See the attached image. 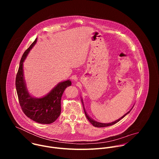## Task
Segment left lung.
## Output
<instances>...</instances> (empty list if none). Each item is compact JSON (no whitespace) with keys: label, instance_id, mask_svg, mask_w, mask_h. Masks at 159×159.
Returning <instances> with one entry per match:
<instances>
[{"label":"left lung","instance_id":"8db88e82","mask_svg":"<svg viewBox=\"0 0 159 159\" xmlns=\"http://www.w3.org/2000/svg\"><path fill=\"white\" fill-rule=\"evenodd\" d=\"M81 101H82V105H83V107H84V112H85V116H86V118H87V120H89V121L94 126H95V127H100V128H101V127H106V126H111V125H115V123H118L119 121H120L122 118H123L127 114H128V113L131 111V110L132 109V108L133 107V106H132V107L126 112V113H125V114L123 115V116H122L121 118H120L118 120H115V121H112V122H111V123H100V122H98V121H95L94 120H93L91 117H90L89 116V115L87 114V112H86V110L85 109V107H84V102H83V99H82V97H81Z\"/></svg>","mask_w":159,"mask_h":159}]
</instances>
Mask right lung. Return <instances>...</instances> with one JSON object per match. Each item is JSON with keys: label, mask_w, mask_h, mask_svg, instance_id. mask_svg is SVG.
I'll return each mask as SVG.
<instances>
[{"label": "right lung", "mask_w": 159, "mask_h": 159, "mask_svg": "<svg viewBox=\"0 0 159 159\" xmlns=\"http://www.w3.org/2000/svg\"><path fill=\"white\" fill-rule=\"evenodd\" d=\"M37 39L38 38L21 58L16 79V87L20 106L25 114L37 123L50 124L60 115L62 94L65 89L71 85L72 82L68 79L58 83L48 93L41 98H36L30 93L25 79L23 63L30 50L36 44Z\"/></svg>", "instance_id": "add662e5"}]
</instances>
